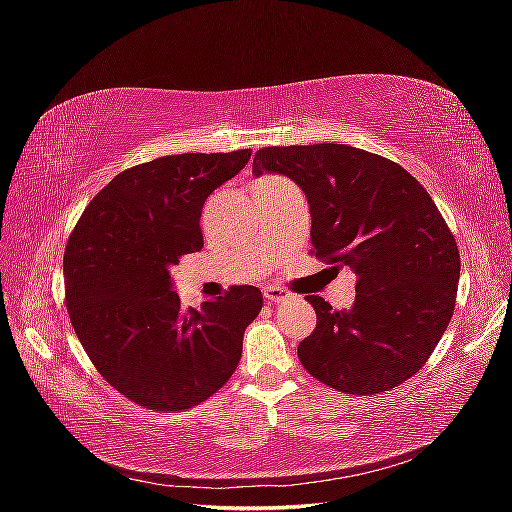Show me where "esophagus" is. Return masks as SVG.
<instances>
[{
    "instance_id": "1",
    "label": "esophagus",
    "mask_w": 512,
    "mask_h": 512,
    "mask_svg": "<svg viewBox=\"0 0 512 512\" xmlns=\"http://www.w3.org/2000/svg\"><path fill=\"white\" fill-rule=\"evenodd\" d=\"M265 299L269 303H282V301H288L290 299V292L280 288V286H267L265 288Z\"/></svg>"
}]
</instances>
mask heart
<instances>
[{
    "mask_svg": "<svg viewBox=\"0 0 512 512\" xmlns=\"http://www.w3.org/2000/svg\"><path fill=\"white\" fill-rule=\"evenodd\" d=\"M273 181H282L280 177H265V179H260L258 183H273Z\"/></svg>",
    "mask_w": 512,
    "mask_h": 512,
    "instance_id": "1",
    "label": "heart"
}]
</instances>
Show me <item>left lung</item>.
I'll list each match as a JSON object with an SVG mask.
<instances>
[{"instance_id":"left-lung-1","label":"left lung","mask_w":512,"mask_h":512,"mask_svg":"<svg viewBox=\"0 0 512 512\" xmlns=\"http://www.w3.org/2000/svg\"><path fill=\"white\" fill-rule=\"evenodd\" d=\"M252 173H280L305 192L312 256L356 273L352 309L316 294V329L301 365L322 384L376 395L404 384L438 346L455 312L459 250L427 190L406 168L350 145L258 149Z\"/></svg>"}]
</instances>
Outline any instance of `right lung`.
<instances>
[{
  "instance_id": "1",
  "label": "right lung",
  "mask_w": 512,
  "mask_h": 512,
  "mask_svg": "<svg viewBox=\"0 0 512 512\" xmlns=\"http://www.w3.org/2000/svg\"><path fill=\"white\" fill-rule=\"evenodd\" d=\"M252 149L179 153L119 173L85 207L64 254L66 307L100 376L138 406L179 412L235 374L243 333L262 309L256 286L185 309L170 269L203 250L207 196Z\"/></svg>"
}]
</instances>
